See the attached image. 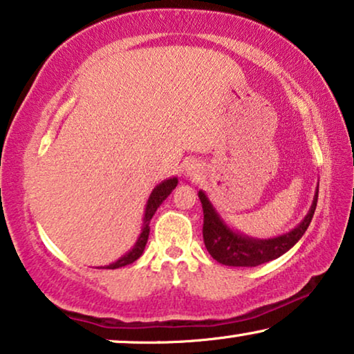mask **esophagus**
<instances>
[{
    "label": "esophagus",
    "instance_id": "1",
    "mask_svg": "<svg viewBox=\"0 0 354 354\" xmlns=\"http://www.w3.org/2000/svg\"><path fill=\"white\" fill-rule=\"evenodd\" d=\"M201 168H202L201 163L189 162L186 165V173H187V175H191V176H196V175H198V173H201Z\"/></svg>",
    "mask_w": 354,
    "mask_h": 354
}]
</instances>
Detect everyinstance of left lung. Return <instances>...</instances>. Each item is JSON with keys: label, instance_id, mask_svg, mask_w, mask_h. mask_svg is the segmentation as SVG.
I'll return each mask as SVG.
<instances>
[{"label": "left lung", "instance_id": "1", "mask_svg": "<svg viewBox=\"0 0 354 354\" xmlns=\"http://www.w3.org/2000/svg\"><path fill=\"white\" fill-rule=\"evenodd\" d=\"M317 192H319V184L316 187L310 212L300 221V225L293 227L292 231L271 239H255L229 227L220 216V213L216 212V208L212 205L207 194L198 191V198H201L203 210V242H205L208 253L218 263L226 266L252 268L276 260L290 250L310 226L317 205Z\"/></svg>", "mask_w": 354, "mask_h": 354}]
</instances>
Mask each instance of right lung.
Here are the masks:
<instances>
[{
	"label": "right lung",
	"mask_w": 354,
	"mask_h": 354,
	"mask_svg": "<svg viewBox=\"0 0 354 354\" xmlns=\"http://www.w3.org/2000/svg\"><path fill=\"white\" fill-rule=\"evenodd\" d=\"M176 186H178V178L175 176V178L165 179V181H162L160 184H157V186L153 187V191L151 192V196H149V201L146 203V212H144V218H142V229H141V234H139L136 243H134L131 250L127 252L125 255L118 258L117 261H113L107 266H97L99 270H117V268L131 265L133 261H136L138 258L142 255L144 248H146L147 239H149V231H151V226H149V223H151L153 213L157 212V208L162 205V202L165 201L168 196H170L171 191Z\"/></svg>",
	"instance_id": "right-lung-1"
}]
</instances>
